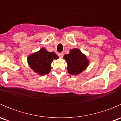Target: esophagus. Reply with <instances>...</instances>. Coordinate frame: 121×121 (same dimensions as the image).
I'll list each match as a JSON object with an SVG mask.
<instances>
[{
    "instance_id": "34e87169",
    "label": "esophagus",
    "mask_w": 121,
    "mask_h": 121,
    "mask_svg": "<svg viewBox=\"0 0 121 121\" xmlns=\"http://www.w3.org/2000/svg\"><path fill=\"white\" fill-rule=\"evenodd\" d=\"M63 56H64V53H60L58 54V56H59L60 58H62V57H63Z\"/></svg>"
}]
</instances>
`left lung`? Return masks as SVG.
Segmentation results:
<instances>
[{
  "label": "left lung",
  "instance_id": "obj_1",
  "mask_svg": "<svg viewBox=\"0 0 121 121\" xmlns=\"http://www.w3.org/2000/svg\"><path fill=\"white\" fill-rule=\"evenodd\" d=\"M64 58L67 63V70L71 75H77L86 69L89 64L86 56L78 48L70 50L68 54H65Z\"/></svg>",
  "mask_w": 121,
  "mask_h": 121
}]
</instances>
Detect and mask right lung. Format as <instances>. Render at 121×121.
I'll return each mask as SVG.
<instances>
[{
    "mask_svg": "<svg viewBox=\"0 0 121 121\" xmlns=\"http://www.w3.org/2000/svg\"><path fill=\"white\" fill-rule=\"evenodd\" d=\"M58 57L54 52H49L42 48L38 52L30 55L27 61L30 67L40 75L48 74L51 71V64Z\"/></svg>",
    "mask_w": 121,
    "mask_h": 121,
    "instance_id": "add662e5",
    "label": "right lung"
}]
</instances>
